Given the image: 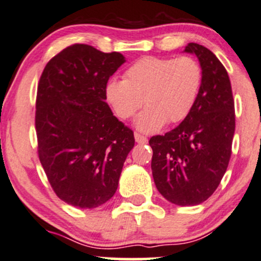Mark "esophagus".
<instances>
[{
    "instance_id": "obj_1",
    "label": "esophagus",
    "mask_w": 261,
    "mask_h": 261,
    "mask_svg": "<svg viewBox=\"0 0 261 261\" xmlns=\"http://www.w3.org/2000/svg\"><path fill=\"white\" fill-rule=\"evenodd\" d=\"M135 140H136L137 143H141V144H144L147 143V137L143 136V135L138 134V133H135Z\"/></svg>"
}]
</instances>
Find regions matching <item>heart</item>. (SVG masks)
<instances>
[{"label": "heart", "instance_id": "obj_1", "mask_svg": "<svg viewBox=\"0 0 261 261\" xmlns=\"http://www.w3.org/2000/svg\"><path fill=\"white\" fill-rule=\"evenodd\" d=\"M202 84V70L191 57H144L125 72L124 79H111L106 84V98L121 120L134 117L138 130L147 134L159 131L165 123L184 120L193 110Z\"/></svg>", "mask_w": 261, "mask_h": 261}]
</instances>
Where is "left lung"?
Instances as JSON below:
<instances>
[{
    "label": "left lung",
    "instance_id": "1",
    "mask_svg": "<svg viewBox=\"0 0 261 261\" xmlns=\"http://www.w3.org/2000/svg\"><path fill=\"white\" fill-rule=\"evenodd\" d=\"M202 70V84L193 110L164 136H153L151 171L165 199L178 206H195L218 188L231 156L235 103L229 75L210 49L189 43Z\"/></svg>",
    "mask_w": 261,
    "mask_h": 261
}]
</instances>
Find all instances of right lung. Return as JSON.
<instances>
[{
  "label": "right lung",
  "mask_w": 261,
  "mask_h": 261,
  "mask_svg": "<svg viewBox=\"0 0 261 261\" xmlns=\"http://www.w3.org/2000/svg\"><path fill=\"white\" fill-rule=\"evenodd\" d=\"M125 62L120 53L72 44L50 59L36 98L38 158L59 199L95 208L117 191L134 131L106 102L108 79Z\"/></svg>",
  "instance_id": "obj_1"
}]
</instances>
